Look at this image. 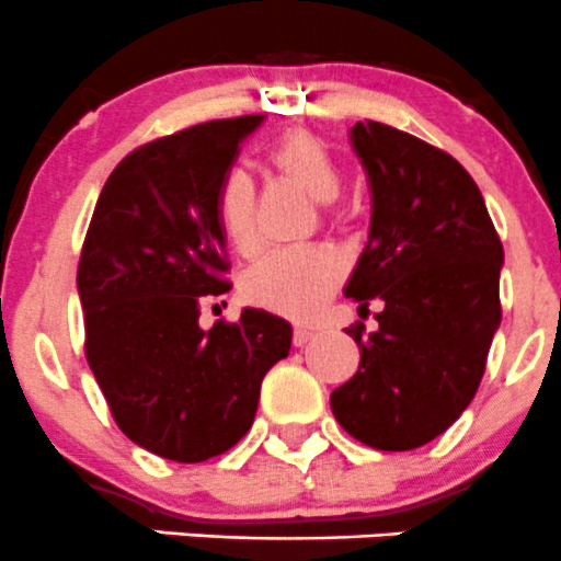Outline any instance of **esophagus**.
<instances>
[{
	"mask_svg": "<svg viewBox=\"0 0 561 561\" xmlns=\"http://www.w3.org/2000/svg\"><path fill=\"white\" fill-rule=\"evenodd\" d=\"M314 339V331H309V328H296V333H293V344L296 347H304V344H309Z\"/></svg>",
	"mask_w": 561,
	"mask_h": 561,
	"instance_id": "1",
	"label": "esophagus"
}]
</instances>
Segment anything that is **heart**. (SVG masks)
<instances>
[{"label":"heart","instance_id":"obj_1","mask_svg":"<svg viewBox=\"0 0 561 561\" xmlns=\"http://www.w3.org/2000/svg\"><path fill=\"white\" fill-rule=\"evenodd\" d=\"M271 165L317 203H333L342 195V173L336 160L312 133H287L271 149ZM217 219L236 252H257V192L249 173L230 171L225 175L217 190ZM342 276V257L328 249L271 252L247 271L241 290L254 307L290 320H312L333 296Z\"/></svg>","mask_w":561,"mask_h":561}]
</instances>
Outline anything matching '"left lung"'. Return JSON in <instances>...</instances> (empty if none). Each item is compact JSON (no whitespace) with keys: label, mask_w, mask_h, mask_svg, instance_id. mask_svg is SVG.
<instances>
[{"label":"left lung","mask_w":561,"mask_h":561,"mask_svg":"<svg viewBox=\"0 0 561 561\" xmlns=\"http://www.w3.org/2000/svg\"><path fill=\"white\" fill-rule=\"evenodd\" d=\"M371 186L369 241L344 296L380 298V328H347L360 366L331 393L339 426L377 450L432 443L469 407L502 322V241L472 175L380 122L350 129Z\"/></svg>","instance_id":"8db88e82"}]
</instances>
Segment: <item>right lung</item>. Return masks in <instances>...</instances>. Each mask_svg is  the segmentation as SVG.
Instances as JSON below:
<instances>
[{"instance_id": "obj_1", "label": "right lung", "mask_w": 561, "mask_h": 561, "mask_svg": "<svg viewBox=\"0 0 561 561\" xmlns=\"http://www.w3.org/2000/svg\"><path fill=\"white\" fill-rule=\"evenodd\" d=\"M263 116L217 118L151 140L107 175L78 263L87 360L135 445L181 463L233 448L260 382L287 358L290 322L244 309L197 325L203 296L230 290L217 190Z\"/></svg>"}]
</instances>
